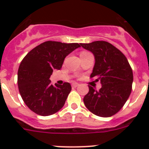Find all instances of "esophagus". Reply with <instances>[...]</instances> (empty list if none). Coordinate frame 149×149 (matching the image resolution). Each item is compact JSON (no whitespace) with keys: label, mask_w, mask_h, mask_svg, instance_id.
<instances>
[{"label":"esophagus","mask_w":149,"mask_h":149,"mask_svg":"<svg viewBox=\"0 0 149 149\" xmlns=\"http://www.w3.org/2000/svg\"><path fill=\"white\" fill-rule=\"evenodd\" d=\"M72 87H77V86H79V84H77V83H72Z\"/></svg>","instance_id":"1"}]
</instances>
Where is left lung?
<instances>
[{
    "instance_id": "1",
    "label": "left lung",
    "mask_w": 149,
    "mask_h": 149,
    "mask_svg": "<svg viewBox=\"0 0 149 149\" xmlns=\"http://www.w3.org/2000/svg\"><path fill=\"white\" fill-rule=\"evenodd\" d=\"M81 45L94 55L95 65L90 77H95L101 84L99 91L89 86V93L84 98V104L98 116L115 115L131 95L133 84L131 65L125 56L107 42L95 41L81 43Z\"/></svg>"
}]
</instances>
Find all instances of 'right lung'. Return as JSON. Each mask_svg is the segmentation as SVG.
Returning a JSON list of instances; mask_svg holds the SVG:
<instances>
[{"label": "right lung", "instance_id": "obj_1", "mask_svg": "<svg viewBox=\"0 0 149 149\" xmlns=\"http://www.w3.org/2000/svg\"><path fill=\"white\" fill-rule=\"evenodd\" d=\"M78 43L47 41L31 51L22 60L18 71L19 93L25 104L38 115L56 113L64 106L72 90L69 83L52 85L50 77L54 69L62 68L65 56Z\"/></svg>", "mask_w": 149, "mask_h": 149}]
</instances>
